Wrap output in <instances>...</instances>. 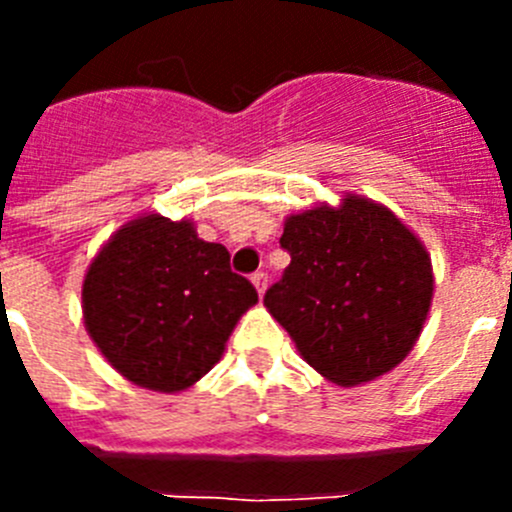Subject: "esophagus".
Wrapping results in <instances>:
<instances>
[{
  "label": "esophagus",
  "instance_id": "34e87169",
  "mask_svg": "<svg viewBox=\"0 0 512 512\" xmlns=\"http://www.w3.org/2000/svg\"><path fill=\"white\" fill-rule=\"evenodd\" d=\"M251 282H253V287H256V292H259V295L264 297L266 284H269V277H266L264 271H256V274H253V277H251Z\"/></svg>",
  "mask_w": 512,
  "mask_h": 512
}]
</instances>
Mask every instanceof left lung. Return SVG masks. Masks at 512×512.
Segmentation results:
<instances>
[{"instance_id": "1", "label": "left lung", "mask_w": 512, "mask_h": 512, "mask_svg": "<svg viewBox=\"0 0 512 512\" xmlns=\"http://www.w3.org/2000/svg\"><path fill=\"white\" fill-rule=\"evenodd\" d=\"M292 261L264 305L302 359L341 387L392 372L433 300L431 256L390 207L346 194L284 220Z\"/></svg>"}]
</instances>
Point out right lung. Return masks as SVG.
Listing matches in <instances>:
<instances>
[{
	"mask_svg": "<svg viewBox=\"0 0 512 512\" xmlns=\"http://www.w3.org/2000/svg\"><path fill=\"white\" fill-rule=\"evenodd\" d=\"M256 302L223 243L202 241L187 217L156 212L122 225L81 284L84 325L104 359L128 382L169 395L210 372Z\"/></svg>",
	"mask_w": 512,
	"mask_h": 512,
	"instance_id": "1",
	"label": "right lung"
}]
</instances>
